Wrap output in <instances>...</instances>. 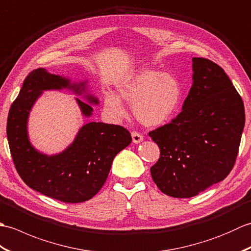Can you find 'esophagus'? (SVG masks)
<instances>
[{"mask_svg":"<svg viewBox=\"0 0 251 251\" xmlns=\"http://www.w3.org/2000/svg\"><path fill=\"white\" fill-rule=\"evenodd\" d=\"M131 137H132V142L134 143H140L143 140V136L137 131H132Z\"/></svg>","mask_w":251,"mask_h":251,"instance_id":"obj_1","label":"esophagus"}]
</instances>
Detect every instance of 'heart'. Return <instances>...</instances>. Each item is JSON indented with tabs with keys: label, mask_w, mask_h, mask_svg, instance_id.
<instances>
[{
	"label": "heart",
	"mask_w": 251,
	"mask_h": 251,
	"mask_svg": "<svg viewBox=\"0 0 251 251\" xmlns=\"http://www.w3.org/2000/svg\"><path fill=\"white\" fill-rule=\"evenodd\" d=\"M119 96L106 93L104 110L111 119L122 120L125 108L122 100L132 104L136 119L145 126L166 123L177 111L182 97V87L172 73L143 68L123 81L117 88Z\"/></svg>",
	"instance_id": "heart-1"
}]
</instances>
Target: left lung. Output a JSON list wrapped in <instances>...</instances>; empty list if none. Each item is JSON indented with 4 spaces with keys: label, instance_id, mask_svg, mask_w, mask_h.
<instances>
[{
    "label": "left lung",
    "instance_id": "left-lung-1",
    "mask_svg": "<svg viewBox=\"0 0 251 251\" xmlns=\"http://www.w3.org/2000/svg\"><path fill=\"white\" fill-rule=\"evenodd\" d=\"M193 83L182 111L149 132L161 157L152 179L168 196H195L230 174L245 126L242 97L226 73L205 58H192Z\"/></svg>",
    "mask_w": 251,
    "mask_h": 251
}]
</instances>
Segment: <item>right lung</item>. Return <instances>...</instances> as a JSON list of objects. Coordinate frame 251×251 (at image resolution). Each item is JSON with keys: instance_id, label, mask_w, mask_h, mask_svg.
I'll return each mask as SVG.
<instances>
[{"instance_id": "right-lung-1", "label": "right lung", "mask_w": 251, "mask_h": 251, "mask_svg": "<svg viewBox=\"0 0 251 251\" xmlns=\"http://www.w3.org/2000/svg\"><path fill=\"white\" fill-rule=\"evenodd\" d=\"M62 89L86 99L89 105L78 98L75 101L84 117L92 116L90 104L97 105L99 100L88 92L87 81L72 82L39 68L25 77L10 106L7 139L15 167L26 185L51 199L82 202L102 188L115 155L130 145L131 135L119 125L88 121L63 151L51 155L40 152L29 139V115L43 92Z\"/></svg>"}]
</instances>
